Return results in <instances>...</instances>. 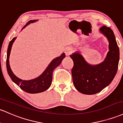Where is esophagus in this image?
Returning <instances> with one entry per match:
<instances>
[{
    "instance_id": "obj_1",
    "label": "esophagus",
    "mask_w": 123,
    "mask_h": 123,
    "mask_svg": "<svg viewBox=\"0 0 123 123\" xmlns=\"http://www.w3.org/2000/svg\"><path fill=\"white\" fill-rule=\"evenodd\" d=\"M72 49L68 48H67V49H66V50L65 51V55H67V56H69V55L72 54Z\"/></svg>"
}]
</instances>
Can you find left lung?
<instances>
[{
    "mask_svg": "<svg viewBox=\"0 0 123 123\" xmlns=\"http://www.w3.org/2000/svg\"><path fill=\"white\" fill-rule=\"evenodd\" d=\"M99 31L107 38L109 44V51L102 62L94 65L89 64L79 51L70 55L74 61L73 83L83 94H94L102 91L110 85L118 69L120 52L114 33L106 26L100 28Z\"/></svg>",
    "mask_w": 123,
    "mask_h": 123,
    "instance_id": "obj_1",
    "label": "left lung"
}]
</instances>
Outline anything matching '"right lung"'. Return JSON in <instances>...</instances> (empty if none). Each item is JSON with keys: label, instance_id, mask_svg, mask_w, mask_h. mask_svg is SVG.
I'll use <instances>...</instances> for the list:
<instances>
[{"label": "right lung", "instance_id": "add662e5", "mask_svg": "<svg viewBox=\"0 0 123 123\" xmlns=\"http://www.w3.org/2000/svg\"><path fill=\"white\" fill-rule=\"evenodd\" d=\"M37 20H30L22 28L21 30L24 29L27 25L30 23L36 22ZM16 39V37H14L10 41L9 46H8L7 51L6 67L9 76L10 77L13 82H14L17 86H19L21 89L25 91V92L33 94L38 93L45 91L50 87L51 83H52V72H53L54 70L61 64L62 59L65 57V53H62L59 56H58L54 59L51 62L50 64L48 65V66L45 69V71L43 72V74H41L37 78L28 80H23L14 75V73L12 71L10 64H9V56H10V51H11L13 43L15 41Z\"/></svg>", "mask_w": 123, "mask_h": 123}]
</instances>
